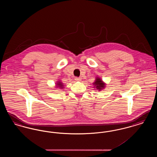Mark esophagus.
Segmentation results:
<instances>
[{
    "label": "esophagus",
    "instance_id": "34e87169",
    "mask_svg": "<svg viewBox=\"0 0 157 157\" xmlns=\"http://www.w3.org/2000/svg\"><path fill=\"white\" fill-rule=\"evenodd\" d=\"M81 78H78V77H76L75 78V80L76 81H81Z\"/></svg>",
    "mask_w": 157,
    "mask_h": 157
}]
</instances>
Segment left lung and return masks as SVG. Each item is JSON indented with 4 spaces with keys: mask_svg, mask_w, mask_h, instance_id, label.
Wrapping results in <instances>:
<instances>
[{
    "mask_svg": "<svg viewBox=\"0 0 157 157\" xmlns=\"http://www.w3.org/2000/svg\"><path fill=\"white\" fill-rule=\"evenodd\" d=\"M94 85L96 86L97 89L101 90L102 88H104L105 86V83L102 81V80L99 78H97L95 81V82L94 83Z\"/></svg>",
    "mask_w": 157,
    "mask_h": 157,
    "instance_id": "obj_1",
    "label": "left lung"
}]
</instances>
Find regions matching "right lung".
Segmentation results:
<instances>
[{
  "instance_id": "add662e5",
  "label": "right lung",
  "mask_w": 157,
  "mask_h": 157,
  "mask_svg": "<svg viewBox=\"0 0 157 157\" xmlns=\"http://www.w3.org/2000/svg\"><path fill=\"white\" fill-rule=\"evenodd\" d=\"M57 85H58V86H59L60 88H62V83H60V82H59V83H57Z\"/></svg>"
}]
</instances>
